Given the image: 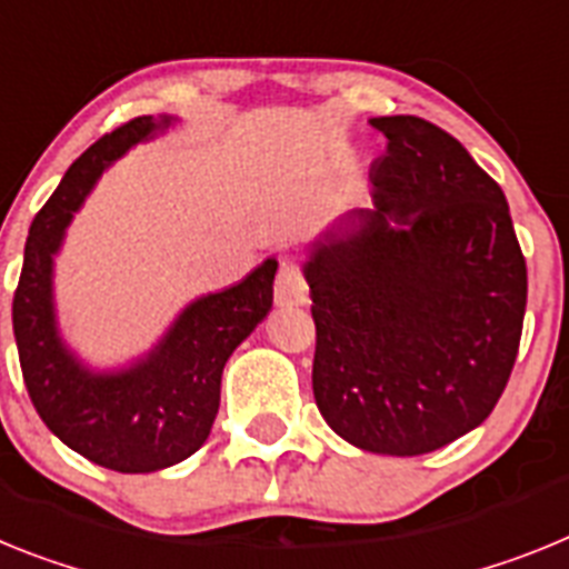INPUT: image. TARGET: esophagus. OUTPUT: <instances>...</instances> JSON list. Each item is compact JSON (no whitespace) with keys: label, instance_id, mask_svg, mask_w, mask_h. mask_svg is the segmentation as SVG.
<instances>
[{"label":"esophagus","instance_id":"34e87169","mask_svg":"<svg viewBox=\"0 0 569 569\" xmlns=\"http://www.w3.org/2000/svg\"><path fill=\"white\" fill-rule=\"evenodd\" d=\"M274 303L278 306H300L306 303V280L300 278L298 266L291 260H283L274 283Z\"/></svg>","mask_w":569,"mask_h":569}]
</instances>
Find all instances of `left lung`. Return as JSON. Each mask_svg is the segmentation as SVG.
<instances>
[{
  "mask_svg": "<svg viewBox=\"0 0 569 569\" xmlns=\"http://www.w3.org/2000/svg\"><path fill=\"white\" fill-rule=\"evenodd\" d=\"M387 154L303 274L326 423L380 456H423L487 421L521 343L527 263L503 191L421 117H375Z\"/></svg>",
  "mask_w": 569,
  "mask_h": 569,
  "instance_id": "1",
  "label": "left lung"
}]
</instances>
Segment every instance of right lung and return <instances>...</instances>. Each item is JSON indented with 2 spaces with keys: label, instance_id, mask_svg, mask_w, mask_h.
<instances>
[{
  "label": "right lung",
  "instance_id": "right-lung-1",
  "mask_svg": "<svg viewBox=\"0 0 569 569\" xmlns=\"http://www.w3.org/2000/svg\"><path fill=\"white\" fill-rule=\"evenodd\" d=\"M171 117H137L93 142L33 217L13 295L22 378L33 407L59 441L113 472H157L206 443L220 409L226 360L269 315L278 260L237 286L197 298L166 338L120 372H91L62 343L53 312V254L73 211L117 157L166 131Z\"/></svg>",
  "mask_w": 569,
  "mask_h": 569
}]
</instances>
